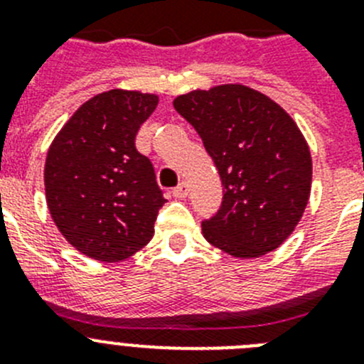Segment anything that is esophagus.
<instances>
[{"mask_svg": "<svg viewBox=\"0 0 364 364\" xmlns=\"http://www.w3.org/2000/svg\"><path fill=\"white\" fill-rule=\"evenodd\" d=\"M188 184H186V182H180L178 186H176L175 189H173V197L175 198H186L188 197Z\"/></svg>", "mask_w": 364, "mask_h": 364, "instance_id": "esophagus-1", "label": "esophagus"}]
</instances>
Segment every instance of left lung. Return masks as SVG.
<instances>
[{
	"instance_id": "1",
	"label": "left lung",
	"mask_w": 364,
	"mask_h": 364,
	"mask_svg": "<svg viewBox=\"0 0 364 364\" xmlns=\"http://www.w3.org/2000/svg\"><path fill=\"white\" fill-rule=\"evenodd\" d=\"M222 180L220 210L202 222L205 240L239 259L277 250L301 220L311 189V156L294 118L240 83L176 96Z\"/></svg>"
}]
</instances>
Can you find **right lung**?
<instances>
[{
    "instance_id": "obj_1",
    "label": "right lung",
    "mask_w": 364,
    "mask_h": 364,
    "mask_svg": "<svg viewBox=\"0 0 364 364\" xmlns=\"http://www.w3.org/2000/svg\"><path fill=\"white\" fill-rule=\"evenodd\" d=\"M156 105V95L102 92L87 100L50 144L47 205L58 230L83 255L117 262L153 237L167 200L134 138Z\"/></svg>"
}]
</instances>
